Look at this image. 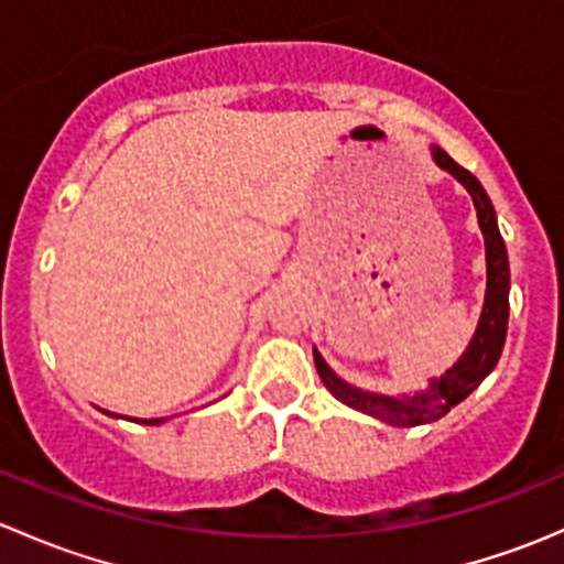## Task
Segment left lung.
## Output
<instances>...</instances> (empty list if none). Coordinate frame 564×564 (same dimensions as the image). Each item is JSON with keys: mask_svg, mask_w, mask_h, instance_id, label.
Instances as JSON below:
<instances>
[{"mask_svg": "<svg viewBox=\"0 0 564 564\" xmlns=\"http://www.w3.org/2000/svg\"><path fill=\"white\" fill-rule=\"evenodd\" d=\"M431 152H434V161L440 163L445 172L456 176L460 185L469 191L471 202H475V209H477V220H480L482 237H486V270H488L486 305H482L480 324H477V333L475 338H471L469 349L464 351V357H460L445 377L431 382V390L420 392V395H403V398L373 395V392L349 388V384L340 382V379L329 371L327 362H324L322 355L314 349L316 371L318 377H322L324 388L333 392L340 403H346V406L371 414V417L384 420V423L390 425H398V429H412V425L434 423V420L445 417L456 403L464 401V398L494 371L499 355H502L505 335H508L510 267H508V250H505L502 235H499L497 215H494V207H491V198L486 196V191H482V185L477 182V176L466 172L464 166H458L445 150L434 147Z\"/></svg>", "mask_w": 564, "mask_h": 564, "instance_id": "1", "label": "left lung"}]
</instances>
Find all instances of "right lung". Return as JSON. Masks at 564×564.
<instances>
[{"instance_id":"obj_1","label":"right lung","mask_w":564,"mask_h":564,"mask_svg":"<svg viewBox=\"0 0 564 564\" xmlns=\"http://www.w3.org/2000/svg\"><path fill=\"white\" fill-rule=\"evenodd\" d=\"M158 423H163V417H158V420H144V425H158Z\"/></svg>"}]
</instances>
